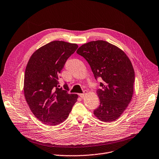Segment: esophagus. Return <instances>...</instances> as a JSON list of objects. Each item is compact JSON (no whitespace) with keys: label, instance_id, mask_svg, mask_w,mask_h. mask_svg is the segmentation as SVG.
<instances>
[{"label":"esophagus","instance_id":"esophagus-1","mask_svg":"<svg viewBox=\"0 0 159 159\" xmlns=\"http://www.w3.org/2000/svg\"><path fill=\"white\" fill-rule=\"evenodd\" d=\"M87 94V90H84V92L83 93H80V94H79V96H80L81 98H84Z\"/></svg>","mask_w":159,"mask_h":159}]
</instances>
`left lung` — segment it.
<instances>
[{
  "label": "left lung",
  "instance_id": "8db88e82",
  "mask_svg": "<svg viewBox=\"0 0 159 159\" xmlns=\"http://www.w3.org/2000/svg\"><path fill=\"white\" fill-rule=\"evenodd\" d=\"M77 53L90 65L94 77H101L97 91L100 105L93 114L101 121L116 120L128 107L134 93V70L125 52L104 40L87 42Z\"/></svg>",
  "mask_w": 159,
  "mask_h": 159
}]
</instances>
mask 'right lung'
<instances>
[{
  "label": "right lung",
  "mask_w": 159,
  "mask_h": 159,
  "mask_svg": "<svg viewBox=\"0 0 159 159\" xmlns=\"http://www.w3.org/2000/svg\"><path fill=\"white\" fill-rule=\"evenodd\" d=\"M78 48L76 43L50 42L35 51L26 66L24 91L33 114L43 124L55 126L68 117L78 95L58 88L66 62Z\"/></svg>",
  "instance_id": "right-lung-1"
}]
</instances>
